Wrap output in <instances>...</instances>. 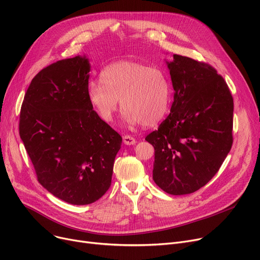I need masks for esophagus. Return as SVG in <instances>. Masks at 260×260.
<instances>
[{
  "label": "esophagus",
  "instance_id": "esophagus-1",
  "mask_svg": "<svg viewBox=\"0 0 260 260\" xmlns=\"http://www.w3.org/2000/svg\"><path fill=\"white\" fill-rule=\"evenodd\" d=\"M136 142H137V141H136V139L133 138L132 136L125 135L124 137H123V143L126 144V145H133V144H135Z\"/></svg>",
  "mask_w": 260,
  "mask_h": 260
}]
</instances>
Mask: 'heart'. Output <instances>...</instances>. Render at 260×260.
I'll list each match as a JSON object with an SVG mask.
<instances>
[{"label": "heart", "instance_id": "b5f03b06", "mask_svg": "<svg viewBox=\"0 0 260 260\" xmlns=\"http://www.w3.org/2000/svg\"><path fill=\"white\" fill-rule=\"evenodd\" d=\"M100 80H90L87 99L98 116L106 122L114 119L121 100L123 119L129 125L154 126L166 115L170 85L159 68L142 63L119 61L107 65Z\"/></svg>", "mask_w": 260, "mask_h": 260}]
</instances>
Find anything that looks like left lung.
<instances>
[{"label":"left lung","instance_id":"left-lung-1","mask_svg":"<svg viewBox=\"0 0 260 260\" xmlns=\"http://www.w3.org/2000/svg\"><path fill=\"white\" fill-rule=\"evenodd\" d=\"M174 92L171 114L145 140L155 148L153 179L171 195L206 185L233 143V97L211 65L173 54L166 61Z\"/></svg>","mask_w":260,"mask_h":260}]
</instances>
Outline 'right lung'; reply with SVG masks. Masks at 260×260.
<instances>
[{
  "label": "right lung",
  "mask_w": 260,
  "mask_h": 260,
  "mask_svg": "<svg viewBox=\"0 0 260 260\" xmlns=\"http://www.w3.org/2000/svg\"><path fill=\"white\" fill-rule=\"evenodd\" d=\"M89 72L85 56L45 67L31 80L20 114V137L38 181L75 206L106 193L122 143L87 99Z\"/></svg>",
  "instance_id": "1"
}]
</instances>
